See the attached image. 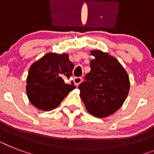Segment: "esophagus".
Masks as SVG:
<instances>
[{"label": "esophagus", "mask_w": 154, "mask_h": 154, "mask_svg": "<svg viewBox=\"0 0 154 154\" xmlns=\"http://www.w3.org/2000/svg\"><path fill=\"white\" fill-rule=\"evenodd\" d=\"M82 82V77H75L74 79H73V82H74L75 85H77L78 86L80 85V83Z\"/></svg>", "instance_id": "34e87169"}]
</instances>
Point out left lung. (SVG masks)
Returning a JSON list of instances; mask_svg holds the SVG:
<instances>
[{
  "instance_id": "8db88e82",
  "label": "left lung",
  "mask_w": 154,
  "mask_h": 154,
  "mask_svg": "<svg viewBox=\"0 0 154 154\" xmlns=\"http://www.w3.org/2000/svg\"><path fill=\"white\" fill-rule=\"evenodd\" d=\"M90 54L91 70L86 81L78 86L80 97L87 111L99 118L117 112L124 104L129 92L130 82L126 70L109 53L93 49Z\"/></svg>"
}]
</instances>
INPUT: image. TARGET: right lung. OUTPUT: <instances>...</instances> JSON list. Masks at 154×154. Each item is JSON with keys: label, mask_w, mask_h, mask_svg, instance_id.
<instances>
[{"label": "right lung", "mask_w": 154, "mask_h": 154, "mask_svg": "<svg viewBox=\"0 0 154 154\" xmlns=\"http://www.w3.org/2000/svg\"><path fill=\"white\" fill-rule=\"evenodd\" d=\"M73 68L69 53H48L32 63L26 79V94L32 105L43 111L57 107L76 88L73 82H65L72 76Z\"/></svg>", "instance_id": "right-lung-1"}]
</instances>
